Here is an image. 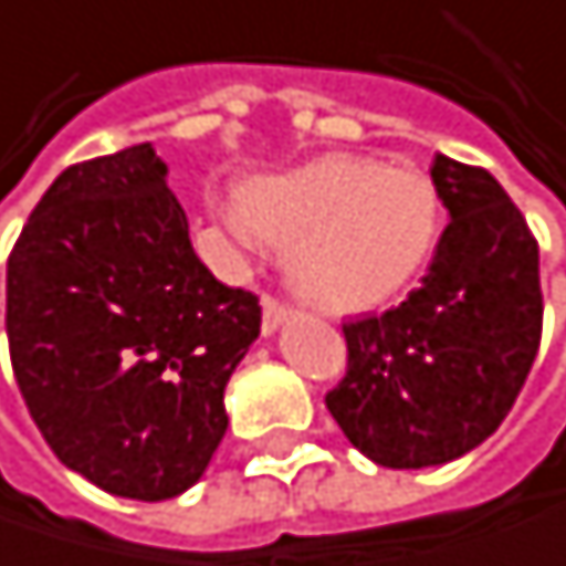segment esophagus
I'll use <instances>...</instances> for the list:
<instances>
[{
    "label": "esophagus",
    "instance_id": "esophagus-1",
    "mask_svg": "<svg viewBox=\"0 0 566 566\" xmlns=\"http://www.w3.org/2000/svg\"><path fill=\"white\" fill-rule=\"evenodd\" d=\"M292 318V308L285 305V302H277V298H271V295H264V315H261V329H264V336H271L281 322H289Z\"/></svg>",
    "mask_w": 566,
    "mask_h": 566
}]
</instances>
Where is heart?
Returning <instances> with one entry per match:
<instances>
[{
  "mask_svg": "<svg viewBox=\"0 0 566 566\" xmlns=\"http://www.w3.org/2000/svg\"><path fill=\"white\" fill-rule=\"evenodd\" d=\"M241 227L289 248L292 277L322 308L363 312L397 295L434 251L441 197L428 172L325 156L241 189Z\"/></svg>",
  "mask_w": 566,
  "mask_h": 566,
  "instance_id": "b5f03b06",
  "label": "heart"
}]
</instances>
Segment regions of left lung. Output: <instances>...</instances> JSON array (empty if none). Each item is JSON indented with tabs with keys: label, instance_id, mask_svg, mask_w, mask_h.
Segmentation results:
<instances>
[{
	"label": "left lung",
	"instance_id": "left-lung-1",
	"mask_svg": "<svg viewBox=\"0 0 566 566\" xmlns=\"http://www.w3.org/2000/svg\"><path fill=\"white\" fill-rule=\"evenodd\" d=\"M448 210L421 289L343 325L346 377L325 394L343 434L384 469L479 448L516 403L539 349V248L485 169L434 156Z\"/></svg>",
	"mask_w": 566,
	"mask_h": 566
}]
</instances>
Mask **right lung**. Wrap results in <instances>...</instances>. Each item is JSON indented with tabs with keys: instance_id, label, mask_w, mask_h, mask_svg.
<instances>
[{
	"instance_id": "right-lung-1",
	"label": "right lung",
	"mask_w": 566,
	"mask_h": 566,
	"mask_svg": "<svg viewBox=\"0 0 566 566\" xmlns=\"http://www.w3.org/2000/svg\"><path fill=\"white\" fill-rule=\"evenodd\" d=\"M148 142L63 169L9 254L6 333L30 418L71 472L163 503L207 472L223 390L261 333L227 289Z\"/></svg>"
}]
</instances>
